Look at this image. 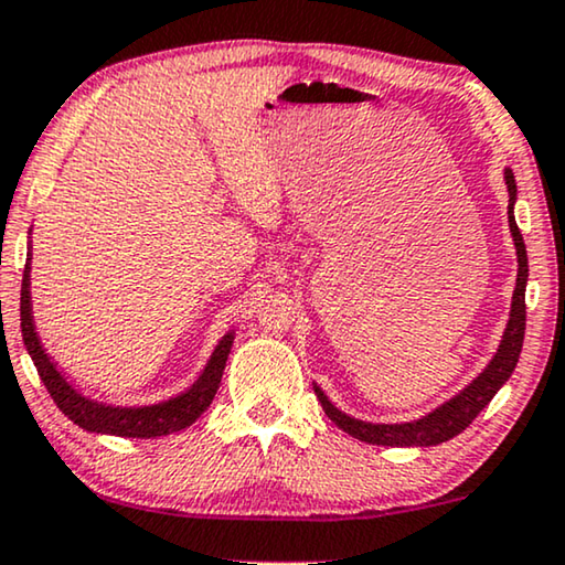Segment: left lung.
<instances>
[{
	"label": "left lung",
	"instance_id": "obj_1",
	"mask_svg": "<svg viewBox=\"0 0 565 565\" xmlns=\"http://www.w3.org/2000/svg\"><path fill=\"white\" fill-rule=\"evenodd\" d=\"M507 192H510V206H507V217H510V233L514 237V248H518V286L512 294V309L510 322H507L502 343H499L494 359L489 361L479 376L468 384L463 392H458L452 399L440 404L430 415L412 419V423H363L345 412H340L335 404L328 399V394L315 384V394L320 399L324 415L335 423L340 430L353 435L363 443L371 445H386V448H427V445H440L445 440L456 438L466 430L468 425L479 417V412L494 399V394L507 384L512 376L514 365L520 361L522 340H524V286H527V250H524L522 233L514 220V202H518V184H514L512 169H504Z\"/></svg>",
	"mask_w": 565,
	"mask_h": 565
}]
</instances>
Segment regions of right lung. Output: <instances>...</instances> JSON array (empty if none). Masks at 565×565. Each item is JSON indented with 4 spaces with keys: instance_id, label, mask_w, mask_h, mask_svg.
I'll return each instance as SVG.
<instances>
[{
    "instance_id": "add662e5",
    "label": "right lung",
    "mask_w": 565,
    "mask_h": 565,
    "mask_svg": "<svg viewBox=\"0 0 565 565\" xmlns=\"http://www.w3.org/2000/svg\"><path fill=\"white\" fill-rule=\"evenodd\" d=\"M20 324H22V340L33 359L41 381L58 404V409L66 415L71 423L89 433L102 435H117V438H161V435L179 433L196 423L202 412L210 407L214 394H217L222 371H225L230 348H233L235 335L227 332L220 340L214 353L206 361L202 376L186 388L184 394L171 396L169 402L148 404V407H113V404L89 399L78 388H74L66 381V376L58 371V365L51 361L41 345V338L35 332L33 322V305H30V258L25 264V274H22V291H20Z\"/></svg>"
}]
</instances>
